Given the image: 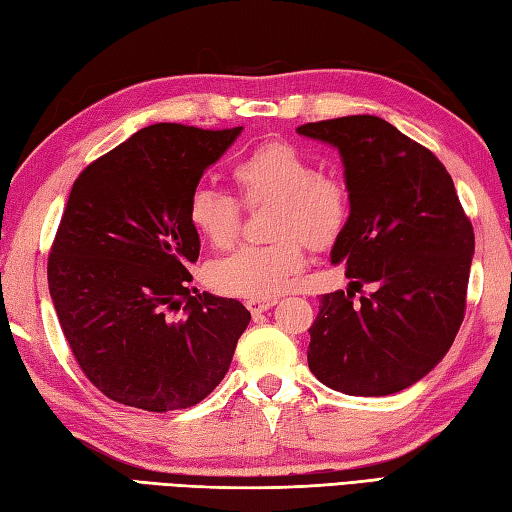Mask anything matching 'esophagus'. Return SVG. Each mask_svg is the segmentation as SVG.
<instances>
[{"instance_id": "obj_1", "label": "esophagus", "mask_w": 512, "mask_h": 512, "mask_svg": "<svg viewBox=\"0 0 512 512\" xmlns=\"http://www.w3.org/2000/svg\"><path fill=\"white\" fill-rule=\"evenodd\" d=\"M275 303H277L275 299H248L246 308L250 310V314H262V312L273 308Z\"/></svg>"}]
</instances>
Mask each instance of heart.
Wrapping results in <instances>:
<instances>
[{
    "mask_svg": "<svg viewBox=\"0 0 512 512\" xmlns=\"http://www.w3.org/2000/svg\"><path fill=\"white\" fill-rule=\"evenodd\" d=\"M233 182L246 204L275 202L273 244L239 246L209 266L211 286L246 299H277L306 264L303 240L314 248L332 244L350 215V198L339 180L321 176L308 154L288 143H266L233 167ZM189 222L206 242L226 248L239 228V204L228 193L200 187L189 198Z\"/></svg>",
    "mask_w": 512,
    "mask_h": 512,
    "instance_id": "b5f03b06",
    "label": "heart"
}]
</instances>
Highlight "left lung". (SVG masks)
I'll list each match as a JSON object with an SVG mask.
<instances>
[{
	"label": "left lung",
	"mask_w": 512,
	"mask_h": 512,
	"mask_svg": "<svg viewBox=\"0 0 512 512\" xmlns=\"http://www.w3.org/2000/svg\"><path fill=\"white\" fill-rule=\"evenodd\" d=\"M297 134L339 151L350 198L330 262L352 281L321 295L310 372L347 396L396 394L427 376L460 330L473 226L442 162L383 118L343 116ZM363 283L375 292L354 304Z\"/></svg>",
	"instance_id": "1"
}]
</instances>
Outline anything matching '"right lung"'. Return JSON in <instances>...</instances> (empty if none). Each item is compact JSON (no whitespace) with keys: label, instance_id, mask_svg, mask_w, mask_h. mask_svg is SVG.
Instances as JSON below:
<instances>
[{"label":"right lung","instance_id":"1","mask_svg":"<svg viewBox=\"0 0 512 512\" xmlns=\"http://www.w3.org/2000/svg\"><path fill=\"white\" fill-rule=\"evenodd\" d=\"M242 129L149 125L72 184L48 259L50 297L83 374L121 405L193 407L231 367L250 312L191 295L200 237L187 209Z\"/></svg>","mask_w":512,"mask_h":512}]
</instances>
